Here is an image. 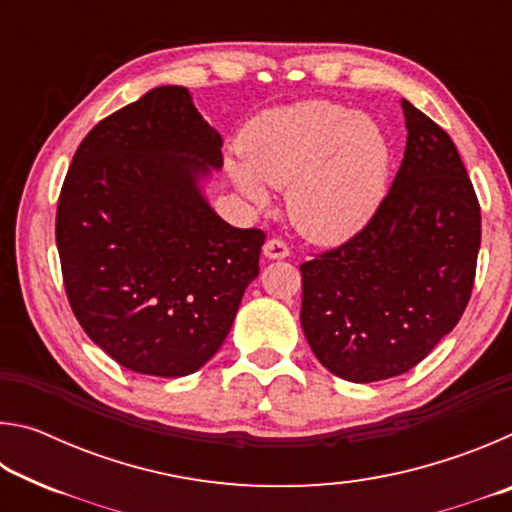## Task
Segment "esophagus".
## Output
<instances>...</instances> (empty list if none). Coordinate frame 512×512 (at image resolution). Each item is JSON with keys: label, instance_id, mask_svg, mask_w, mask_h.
Returning a JSON list of instances; mask_svg holds the SVG:
<instances>
[{"label": "esophagus", "instance_id": "obj_1", "mask_svg": "<svg viewBox=\"0 0 512 512\" xmlns=\"http://www.w3.org/2000/svg\"><path fill=\"white\" fill-rule=\"evenodd\" d=\"M264 255L268 259H284L289 257V246L282 239H268L264 244Z\"/></svg>", "mask_w": 512, "mask_h": 512}]
</instances>
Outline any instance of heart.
<instances>
[{"label":"heart","mask_w":512,"mask_h":512,"mask_svg":"<svg viewBox=\"0 0 512 512\" xmlns=\"http://www.w3.org/2000/svg\"><path fill=\"white\" fill-rule=\"evenodd\" d=\"M244 160H230L235 185L255 205L268 188L287 189L300 235L341 244L366 225L386 192L391 151L381 128L361 112L327 99L273 108L241 135Z\"/></svg>","instance_id":"obj_1"}]
</instances>
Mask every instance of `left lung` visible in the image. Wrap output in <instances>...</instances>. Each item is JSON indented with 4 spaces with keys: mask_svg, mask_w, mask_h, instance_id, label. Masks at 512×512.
I'll return each mask as SVG.
<instances>
[{
    "mask_svg": "<svg viewBox=\"0 0 512 512\" xmlns=\"http://www.w3.org/2000/svg\"><path fill=\"white\" fill-rule=\"evenodd\" d=\"M406 149L391 192L350 241L300 266V323L336 377L370 384L427 357L470 302L481 207L443 128L402 99Z\"/></svg>",
    "mask_w": 512,
    "mask_h": 512,
    "instance_id": "left-lung-1",
    "label": "left lung"
}]
</instances>
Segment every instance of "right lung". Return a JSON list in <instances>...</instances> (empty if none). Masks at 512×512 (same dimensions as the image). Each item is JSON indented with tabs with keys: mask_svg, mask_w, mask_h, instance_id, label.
I'll return each instance as SVG.
<instances>
[{
	"mask_svg": "<svg viewBox=\"0 0 512 512\" xmlns=\"http://www.w3.org/2000/svg\"><path fill=\"white\" fill-rule=\"evenodd\" d=\"M223 140L180 85H162L85 135L56 212L67 300L85 334L140 375L210 361L259 273L264 232L232 228L201 180Z\"/></svg>",
	"mask_w": 512,
	"mask_h": 512,
	"instance_id": "1",
	"label": "right lung"
}]
</instances>
